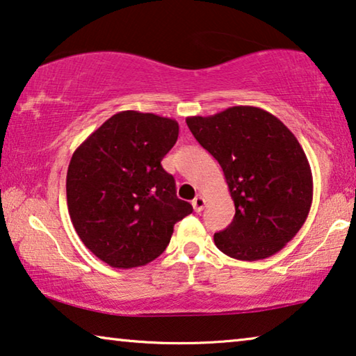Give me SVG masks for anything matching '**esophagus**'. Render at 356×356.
<instances>
[{"label":"esophagus","mask_w":356,"mask_h":356,"mask_svg":"<svg viewBox=\"0 0 356 356\" xmlns=\"http://www.w3.org/2000/svg\"><path fill=\"white\" fill-rule=\"evenodd\" d=\"M204 207H205V199L202 197V195H197V197H195V199L193 200V209H194V212H202Z\"/></svg>","instance_id":"esophagus-1"}]
</instances>
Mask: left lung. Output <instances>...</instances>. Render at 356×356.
<instances>
[{
    "mask_svg": "<svg viewBox=\"0 0 356 356\" xmlns=\"http://www.w3.org/2000/svg\"><path fill=\"white\" fill-rule=\"evenodd\" d=\"M191 133L223 170L236 213L215 233L231 259L275 255L305 223L313 177L300 143L280 118L260 107L234 106L209 117H188Z\"/></svg>",
    "mask_w": 356,
    "mask_h": 356,
    "instance_id": "obj_1",
    "label": "left lung"
}]
</instances>
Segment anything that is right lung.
I'll use <instances>...</instances> for the list:
<instances>
[{"label": "right lung", "mask_w": 356, "mask_h": 356, "mask_svg": "<svg viewBox=\"0 0 356 356\" xmlns=\"http://www.w3.org/2000/svg\"><path fill=\"white\" fill-rule=\"evenodd\" d=\"M178 131L173 118L122 111L75 149L67 207L81 242L104 264L147 265L167 249L175 223L193 212L161 165Z\"/></svg>", "instance_id": "add662e5"}]
</instances>
